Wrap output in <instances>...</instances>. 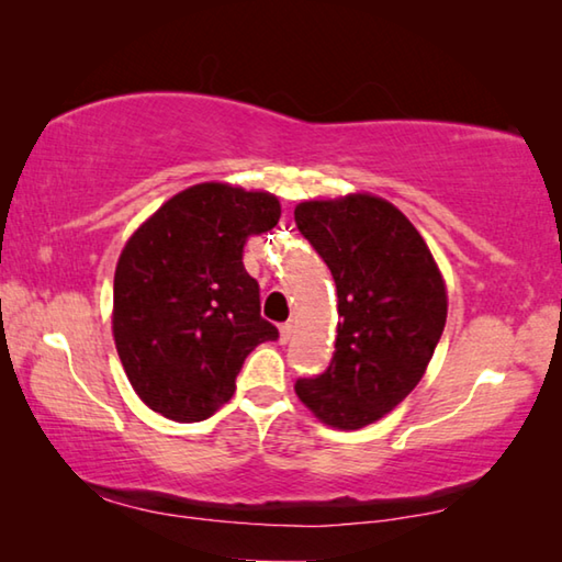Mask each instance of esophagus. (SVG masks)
Instances as JSON below:
<instances>
[{
    "instance_id": "34e87169",
    "label": "esophagus",
    "mask_w": 562,
    "mask_h": 562,
    "mask_svg": "<svg viewBox=\"0 0 562 562\" xmlns=\"http://www.w3.org/2000/svg\"><path fill=\"white\" fill-rule=\"evenodd\" d=\"M292 331H294L292 322H284V325L280 327V341H282V345H288L290 337H292Z\"/></svg>"
}]
</instances>
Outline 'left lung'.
I'll use <instances>...</instances> for the list:
<instances>
[{
  "instance_id": "obj_1",
  "label": "left lung",
  "mask_w": 562,
  "mask_h": 562,
  "mask_svg": "<svg viewBox=\"0 0 562 562\" xmlns=\"http://www.w3.org/2000/svg\"><path fill=\"white\" fill-rule=\"evenodd\" d=\"M294 221L335 278L339 312L331 364L294 392L325 426L357 431L422 382L449 312L443 274L412 221L379 195L302 201Z\"/></svg>"
}]
</instances>
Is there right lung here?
Instances as JSON below:
<instances>
[{"label":"right lung","instance_id":"obj_1","mask_svg":"<svg viewBox=\"0 0 562 562\" xmlns=\"http://www.w3.org/2000/svg\"><path fill=\"white\" fill-rule=\"evenodd\" d=\"M268 190L190 186L146 217L113 274L111 329L133 392L170 422L213 416L235 394L245 357L278 339L243 265L247 235L280 221Z\"/></svg>","mask_w":562,"mask_h":562}]
</instances>
